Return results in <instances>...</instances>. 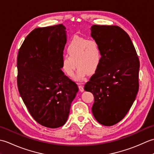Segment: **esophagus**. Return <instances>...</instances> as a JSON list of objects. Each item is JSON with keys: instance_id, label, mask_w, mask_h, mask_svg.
<instances>
[{"instance_id": "1", "label": "esophagus", "mask_w": 154, "mask_h": 154, "mask_svg": "<svg viewBox=\"0 0 154 154\" xmlns=\"http://www.w3.org/2000/svg\"><path fill=\"white\" fill-rule=\"evenodd\" d=\"M79 89L81 92H83L84 91V88H83V86L82 85H79Z\"/></svg>"}]
</instances>
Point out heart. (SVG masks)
Listing matches in <instances>:
<instances>
[{
	"mask_svg": "<svg viewBox=\"0 0 154 154\" xmlns=\"http://www.w3.org/2000/svg\"><path fill=\"white\" fill-rule=\"evenodd\" d=\"M66 51L68 55H63L61 59V69L68 76H72L77 66L73 77L75 81H83L87 73L94 74L99 69L102 53L95 40L74 36L68 43Z\"/></svg>",
	"mask_w": 154,
	"mask_h": 154,
	"instance_id": "1",
	"label": "heart"
}]
</instances>
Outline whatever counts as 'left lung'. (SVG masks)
<instances>
[{
    "mask_svg": "<svg viewBox=\"0 0 154 154\" xmlns=\"http://www.w3.org/2000/svg\"><path fill=\"white\" fill-rule=\"evenodd\" d=\"M91 35L99 44L102 60L85 85L92 93L94 117L104 126L122 120L138 92L140 61L130 36L118 26L93 25Z\"/></svg>",
    "mask_w": 154,
    "mask_h": 154,
    "instance_id": "1",
    "label": "left lung"
}]
</instances>
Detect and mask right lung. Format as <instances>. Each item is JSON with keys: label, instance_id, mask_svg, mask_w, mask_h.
Instances as JSON below:
<instances>
[{"label": "right lung", "instance_id": "right-lung-1", "mask_svg": "<svg viewBox=\"0 0 154 154\" xmlns=\"http://www.w3.org/2000/svg\"><path fill=\"white\" fill-rule=\"evenodd\" d=\"M66 33L63 24L35 28L18 54L19 93L34 119L50 128L66 122L79 91L77 85L61 71Z\"/></svg>", "mask_w": 154, "mask_h": 154}]
</instances>
